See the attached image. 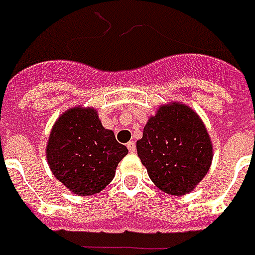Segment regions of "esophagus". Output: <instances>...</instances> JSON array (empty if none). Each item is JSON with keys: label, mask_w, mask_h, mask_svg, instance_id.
Listing matches in <instances>:
<instances>
[{"label": "esophagus", "mask_w": 255, "mask_h": 255, "mask_svg": "<svg viewBox=\"0 0 255 255\" xmlns=\"http://www.w3.org/2000/svg\"><path fill=\"white\" fill-rule=\"evenodd\" d=\"M127 148L129 150V152H135L136 151V143L131 140V142L127 143Z\"/></svg>", "instance_id": "obj_1"}]
</instances>
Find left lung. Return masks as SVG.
I'll list each match as a JSON object with an SVG mask.
<instances>
[{
	"label": "left lung",
	"mask_w": 255,
	"mask_h": 255,
	"mask_svg": "<svg viewBox=\"0 0 255 255\" xmlns=\"http://www.w3.org/2000/svg\"><path fill=\"white\" fill-rule=\"evenodd\" d=\"M137 156L148 177L167 195L193 190L208 173L212 142L199 115L185 104L161 105L136 142Z\"/></svg>",
	"instance_id": "left-lung-1"
}]
</instances>
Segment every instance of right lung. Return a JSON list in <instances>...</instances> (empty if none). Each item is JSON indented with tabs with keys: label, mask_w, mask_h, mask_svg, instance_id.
I'll return each mask as SVG.
<instances>
[{
	"label": "right lung",
	"mask_w": 255,
	"mask_h": 255,
	"mask_svg": "<svg viewBox=\"0 0 255 255\" xmlns=\"http://www.w3.org/2000/svg\"><path fill=\"white\" fill-rule=\"evenodd\" d=\"M128 154L97 111L74 107L60 115L51 129L46 155L52 174L74 195L99 193L113 180L119 162Z\"/></svg>",
	"instance_id": "right-lung-1"
}]
</instances>
